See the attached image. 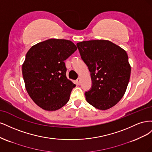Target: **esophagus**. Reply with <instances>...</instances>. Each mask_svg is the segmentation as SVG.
<instances>
[{"label": "esophagus", "instance_id": "34e87169", "mask_svg": "<svg viewBox=\"0 0 152 152\" xmlns=\"http://www.w3.org/2000/svg\"><path fill=\"white\" fill-rule=\"evenodd\" d=\"M80 81H81V79L80 77H79L78 78V79H77V80H76V82H77V84H80Z\"/></svg>", "mask_w": 152, "mask_h": 152}]
</instances>
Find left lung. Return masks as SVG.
I'll return each mask as SVG.
<instances>
[{"label":"left lung","mask_w":152,"mask_h":152,"mask_svg":"<svg viewBox=\"0 0 152 152\" xmlns=\"http://www.w3.org/2000/svg\"><path fill=\"white\" fill-rule=\"evenodd\" d=\"M91 72L92 88L86 92L87 103L100 110L115 105L125 94L131 75L126 51L107 40L77 44Z\"/></svg>","instance_id":"8db88e82"}]
</instances>
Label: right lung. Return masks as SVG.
I'll list each match as a JSON object with an SVG mask.
<instances>
[{"instance_id": "add662e5", "label": "right lung", "mask_w": 152, "mask_h": 152, "mask_svg": "<svg viewBox=\"0 0 152 152\" xmlns=\"http://www.w3.org/2000/svg\"><path fill=\"white\" fill-rule=\"evenodd\" d=\"M77 49L72 41L50 39L33 45L22 65L26 90L34 102L47 111L65 106L76 85L67 79L64 61Z\"/></svg>"}]
</instances>
